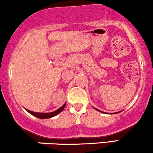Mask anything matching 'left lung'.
<instances>
[{"label":"left lung","mask_w":153,"mask_h":153,"mask_svg":"<svg viewBox=\"0 0 153 153\" xmlns=\"http://www.w3.org/2000/svg\"><path fill=\"white\" fill-rule=\"evenodd\" d=\"M95 109H96V108H95ZM96 109V110H98V111H101V112H103V111H100V110H98V109ZM117 113H118V112H116V113H115V114H117Z\"/></svg>","instance_id":"8db88e82"}]
</instances>
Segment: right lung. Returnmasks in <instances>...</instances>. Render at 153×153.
I'll list each match as a JSON object with an SVG mask.
<instances>
[{
	"label": "right lung",
	"instance_id": "1",
	"mask_svg": "<svg viewBox=\"0 0 153 153\" xmlns=\"http://www.w3.org/2000/svg\"><path fill=\"white\" fill-rule=\"evenodd\" d=\"M65 104H66V103H65L63 106H61L60 108H59L58 109H57L56 111H52V112H50V113H39V112H34V111H30V110L28 109H26V111H28L30 114H32V115L38 118H40V119H47V118H50V117H55L56 116L57 114H58L59 113L61 112L62 111H63L64 108H65Z\"/></svg>",
	"mask_w": 153,
	"mask_h": 153
}]
</instances>
